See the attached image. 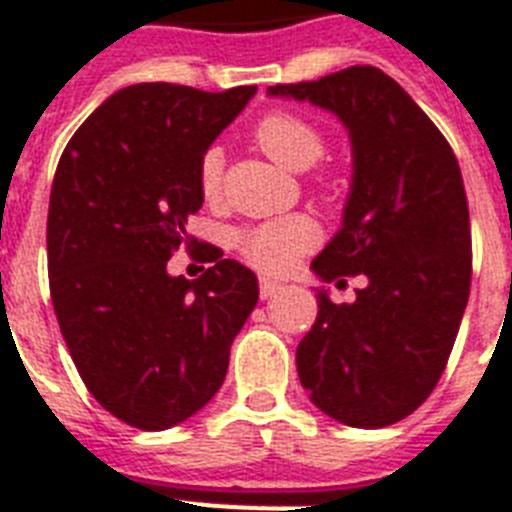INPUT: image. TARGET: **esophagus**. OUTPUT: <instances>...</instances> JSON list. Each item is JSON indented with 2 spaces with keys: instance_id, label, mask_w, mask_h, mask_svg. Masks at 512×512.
Wrapping results in <instances>:
<instances>
[{
  "instance_id": "34e87169",
  "label": "esophagus",
  "mask_w": 512,
  "mask_h": 512,
  "mask_svg": "<svg viewBox=\"0 0 512 512\" xmlns=\"http://www.w3.org/2000/svg\"><path fill=\"white\" fill-rule=\"evenodd\" d=\"M283 286L278 281H270V278H260V296L263 299H270V296H276Z\"/></svg>"
}]
</instances>
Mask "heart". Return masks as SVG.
<instances>
[{"label": "heart", "instance_id": "heart-1", "mask_svg": "<svg viewBox=\"0 0 512 512\" xmlns=\"http://www.w3.org/2000/svg\"><path fill=\"white\" fill-rule=\"evenodd\" d=\"M255 143L270 158L291 171H304L325 156V135L320 127L289 111H273L255 124ZM197 184L208 203H216L223 190V150L210 145L197 161ZM317 244L315 223L304 216L270 218L244 226L236 234V249L260 273H289L299 257Z\"/></svg>", "mask_w": 512, "mask_h": 512}]
</instances>
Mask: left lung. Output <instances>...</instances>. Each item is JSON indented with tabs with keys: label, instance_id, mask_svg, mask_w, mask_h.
<instances>
[{
	"label": "left lung",
	"instance_id": "obj_1",
	"mask_svg": "<svg viewBox=\"0 0 512 512\" xmlns=\"http://www.w3.org/2000/svg\"><path fill=\"white\" fill-rule=\"evenodd\" d=\"M349 127L354 184L343 226L315 257L325 281L364 276L354 304L317 294L296 346L309 401L349 427L401 422L435 390L471 291V226L455 153L414 98L377 67L273 85ZM346 283V281H343Z\"/></svg>",
	"mask_w": 512,
	"mask_h": 512
}]
</instances>
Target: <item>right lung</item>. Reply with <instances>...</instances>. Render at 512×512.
<instances>
[{
	"label": "right lung",
	"mask_w": 512,
	"mask_h": 512,
	"mask_svg": "<svg viewBox=\"0 0 512 512\" xmlns=\"http://www.w3.org/2000/svg\"><path fill=\"white\" fill-rule=\"evenodd\" d=\"M174 83L117 90L72 135L51 184V304L85 388L130 427L158 432L218 393L231 341L257 304L255 273L221 260L197 281L166 263L200 210L197 161L255 96Z\"/></svg>",
	"instance_id": "add662e5"
}]
</instances>
